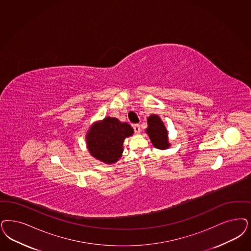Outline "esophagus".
Instances as JSON below:
<instances>
[{
    "mask_svg": "<svg viewBox=\"0 0 251 251\" xmlns=\"http://www.w3.org/2000/svg\"><path fill=\"white\" fill-rule=\"evenodd\" d=\"M132 127H133V130H134V132H135L136 134H138V133L141 132V128H140V125H139V124H133Z\"/></svg>",
    "mask_w": 251,
    "mask_h": 251,
    "instance_id": "34e87169",
    "label": "esophagus"
}]
</instances>
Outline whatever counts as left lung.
<instances>
[{
    "label": "left lung",
    "instance_id": "left-lung-1",
    "mask_svg": "<svg viewBox=\"0 0 251 251\" xmlns=\"http://www.w3.org/2000/svg\"><path fill=\"white\" fill-rule=\"evenodd\" d=\"M147 123L148 128L147 132L151 139L153 146L158 149H167L170 147L167 137L168 131L159 117L156 115H151L147 119Z\"/></svg>",
    "mask_w": 251,
    "mask_h": 251
}]
</instances>
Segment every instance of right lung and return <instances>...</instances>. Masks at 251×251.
Instances as JSON below:
<instances>
[{"label":"right lung","instance_id":"1","mask_svg":"<svg viewBox=\"0 0 251 251\" xmlns=\"http://www.w3.org/2000/svg\"><path fill=\"white\" fill-rule=\"evenodd\" d=\"M133 133L128 123H121L116 118H105L94 124L87 133V147L95 158L104 163H114L123 152V142Z\"/></svg>","mask_w":251,"mask_h":251}]
</instances>
